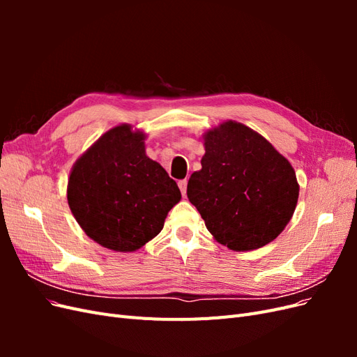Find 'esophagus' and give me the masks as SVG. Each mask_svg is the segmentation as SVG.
<instances>
[{"instance_id": "obj_1", "label": "esophagus", "mask_w": 357, "mask_h": 357, "mask_svg": "<svg viewBox=\"0 0 357 357\" xmlns=\"http://www.w3.org/2000/svg\"><path fill=\"white\" fill-rule=\"evenodd\" d=\"M178 188H180V192H181V195L183 197H186V189H188V180L185 178V180H180L178 181Z\"/></svg>"}]
</instances>
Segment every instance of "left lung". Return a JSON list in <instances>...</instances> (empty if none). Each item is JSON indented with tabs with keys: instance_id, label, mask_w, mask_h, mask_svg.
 Instances as JSON below:
<instances>
[{
	"instance_id": "8db88e82",
	"label": "left lung",
	"mask_w": 357,
	"mask_h": 357,
	"mask_svg": "<svg viewBox=\"0 0 357 357\" xmlns=\"http://www.w3.org/2000/svg\"><path fill=\"white\" fill-rule=\"evenodd\" d=\"M204 142L202 168L189 178L188 198L207 229L236 252L275 240L299 195L289 160L253 129L231 121L208 131Z\"/></svg>"
}]
</instances>
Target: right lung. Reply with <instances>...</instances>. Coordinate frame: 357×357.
<instances>
[{
	"instance_id": "add662e5",
	"label": "right lung",
	"mask_w": 357,
	"mask_h": 357,
	"mask_svg": "<svg viewBox=\"0 0 357 357\" xmlns=\"http://www.w3.org/2000/svg\"><path fill=\"white\" fill-rule=\"evenodd\" d=\"M144 135L131 126L110 129L73 167L68 205L93 241L134 252L156 236L180 201L177 183L146 156Z\"/></svg>"
}]
</instances>
